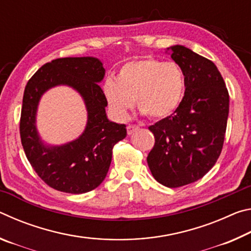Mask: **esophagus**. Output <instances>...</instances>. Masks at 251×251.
I'll list each match as a JSON object with an SVG mask.
<instances>
[{
  "label": "esophagus",
  "instance_id": "34e87169",
  "mask_svg": "<svg viewBox=\"0 0 251 251\" xmlns=\"http://www.w3.org/2000/svg\"><path fill=\"white\" fill-rule=\"evenodd\" d=\"M139 129V126L137 125H133V124H129L128 126H127V133H128V135H131L134 134L136 130Z\"/></svg>",
  "mask_w": 251,
  "mask_h": 251
}]
</instances>
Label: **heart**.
<instances>
[{"label":"heart","mask_w":251,"mask_h":251,"mask_svg":"<svg viewBox=\"0 0 251 251\" xmlns=\"http://www.w3.org/2000/svg\"><path fill=\"white\" fill-rule=\"evenodd\" d=\"M185 87V73L177 63L148 57L127 62L117 80H105L103 91L110 110L120 120L128 117L135 99L143 114L160 120L179 107Z\"/></svg>","instance_id":"b5f03b06"}]
</instances>
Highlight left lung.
Returning <instances> with one entry per match:
<instances>
[{"mask_svg": "<svg viewBox=\"0 0 251 251\" xmlns=\"http://www.w3.org/2000/svg\"><path fill=\"white\" fill-rule=\"evenodd\" d=\"M167 50L185 73V95L172 115L148 127L155 145L147 164L159 184L176 188L201 179L217 161L226 134L229 94L209 59L182 45Z\"/></svg>", "mask_w": 251, "mask_h": 251, "instance_id": "left-lung-1", "label": "left lung"}]
</instances>
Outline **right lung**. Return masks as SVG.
I'll return each instance as SVG.
<instances>
[{"label":"right lung","instance_id":"obj_1","mask_svg":"<svg viewBox=\"0 0 251 251\" xmlns=\"http://www.w3.org/2000/svg\"><path fill=\"white\" fill-rule=\"evenodd\" d=\"M105 69L96 57H64L46 63L25 86L20 121L21 142L34 171L52 188L83 194L99 187L107 175L113 147L126 137V125L108 121L107 100L100 84ZM67 84L83 97L88 124L75 141L45 146L36 129V112L41 95L50 88Z\"/></svg>","mask_w":251,"mask_h":251}]
</instances>
